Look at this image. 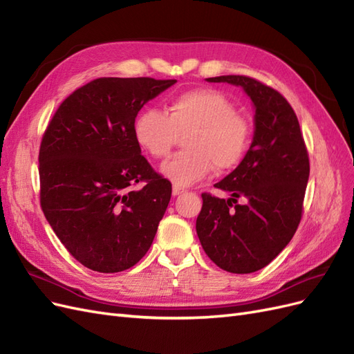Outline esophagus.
I'll list each match as a JSON object with an SVG mask.
<instances>
[{"label": "esophagus", "instance_id": "34e87169", "mask_svg": "<svg viewBox=\"0 0 354 354\" xmlns=\"http://www.w3.org/2000/svg\"><path fill=\"white\" fill-rule=\"evenodd\" d=\"M185 189L183 187H180V186H177V185H174L173 186V196H178V195H181V194H185Z\"/></svg>", "mask_w": 354, "mask_h": 354}]
</instances>
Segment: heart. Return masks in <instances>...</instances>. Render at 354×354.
Listing matches in <instances>:
<instances>
[{
    "mask_svg": "<svg viewBox=\"0 0 354 354\" xmlns=\"http://www.w3.org/2000/svg\"><path fill=\"white\" fill-rule=\"evenodd\" d=\"M187 151L160 167L169 181L186 187L241 164L251 143V122L236 112L233 102L218 90L195 88L180 93L167 106V115L153 108L136 116L133 134L137 145L152 158L169 155L180 134H186Z\"/></svg>",
    "mask_w": 354,
    "mask_h": 354,
    "instance_id": "heart-1",
    "label": "heart"
}]
</instances>
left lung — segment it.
<instances>
[{"mask_svg": "<svg viewBox=\"0 0 354 354\" xmlns=\"http://www.w3.org/2000/svg\"><path fill=\"white\" fill-rule=\"evenodd\" d=\"M207 81L243 88L255 108V130L242 162L214 185L232 198L202 194L196 233L220 269L252 273L279 255L301 221L310 174L307 147L298 118L279 91L245 75ZM239 197L243 204L237 203Z\"/></svg>", "mask_w": 354, "mask_h": 354, "instance_id": "8db88e82", "label": "left lung"}]
</instances>
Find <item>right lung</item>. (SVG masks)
Returning <instances> with one entry per match:
<instances>
[{"label": "right lung", "instance_id": "add662e5", "mask_svg": "<svg viewBox=\"0 0 354 354\" xmlns=\"http://www.w3.org/2000/svg\"><path fill=\"white\" fill-rule=\"evenodd\" d=\"M176 82L97 78L62 102L42 136V212L73 259L94 272L130 269L153 242L171 183L142 155L133 124ZM137 183L144 187L131 191Z\"/></svg>", "mask_w": 354, "mask_h": 354}]
</instances>
